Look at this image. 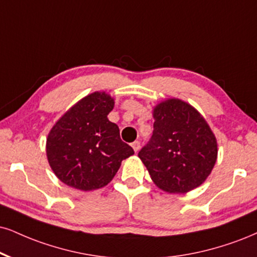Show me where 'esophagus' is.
I'll return each instance as SVG.
<instances>
[{
    "mask_svg": "<svg viewBox=\"0 0 257 257\" xmlns=\"http://www.w3.org/2000/svg\"><path fill=\"white\" fill-rule=\"evenodd\" d=\"M131 145H132V149H134V150H135V153H138L139 148H141V143H139L138 141H136Z\"/></svg>",
    "mask_w": 257,
    "mask_h": 257,
    "instance_id": "34e87169",
    "label": "esophagus"
}]
</instances>
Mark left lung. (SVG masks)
Segmentation results:
<instances>
[{
	"mask_svg": "<svg viewBox=\"0 0 257 257\" xmlns=\"http://www.w3.org/2000/svg\"><path fill=\"white\" fill-rule=\"evenodd\" d=\"M153 115V137L138 157L160 189L176 194L193 191L217 162L216 136L192 104L176 97L157 103Z\"/></svg>",
	"mask_w": 257,
	"mask_h": 257,
	"instance_id": "8db88e82",
	"label": "left lung"
}]
</instances>
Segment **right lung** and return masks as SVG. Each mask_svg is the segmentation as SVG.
<instances>
[{"mask_svg":"<svg viewBox=\"0 0 257 257\" xmlns=\"http://www.w3.org/2000/svg\"><path fill=\"white\" fill-rule=\"evenodd\" d=\"M114 99L94 91L70 107L50 130L46 156L52 172L66 186L88 192L112 181L121 162L135 154L120 139L107 115Z\"/></svg>","mask_w":257,"mask_h":257,"instance_id":"add662e5","label":"right lung"}]
</instances>
